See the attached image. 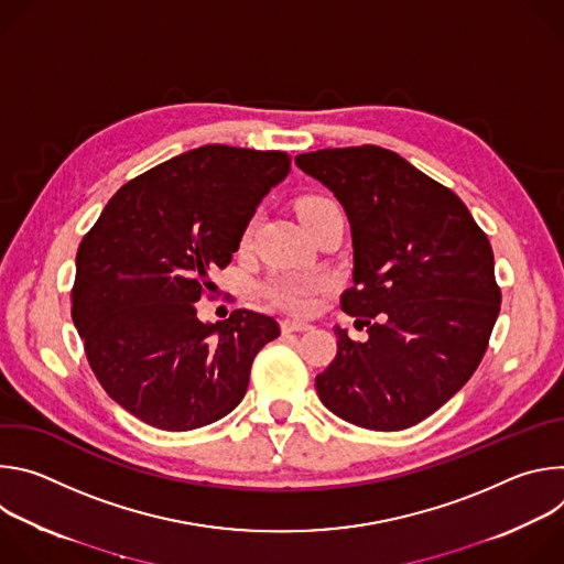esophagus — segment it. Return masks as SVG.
<instances>
[{"label": "esophagus", "instance_id": "34e87169", "mask_svg": "<svg viewBox=\"0 0 564 564\" xmlns=\"http://www.w3.org/2000/svg\"><path fill=\"white\" fill-rule=\"evenodd\" d=\"M281 330L288 335V333H307L312 330L310 324H305V321H294V318H285L281 321Z\"/></svg>", "mask_w": 564, "mask_h": 564}]
</instances>
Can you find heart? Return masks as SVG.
Wrapping results in <instances>:
<instances>
[{
	"label": "heart",
	"instance_id": "heart-1",
	"mask_svg": "<svg viewBox=\"0 0 564 564\" xmlns=\"http://www.w3.org/2000/svg\"><path fill=\"white\" fill-rule=\"evenodd\" d=\"M333 200L324 198V196H305L299 200L296 205V212H299V218H307L312 216L316 209L330 205ZM324 288V281H321L318 276L314 274H303V276H281V279H274L265 285V294L276 303L281 305L283 310H290V312H307L312 310L314 305V294Z\"/></svg>",
	"mask_w": 564,
	"mask_h": 564
}]
</instances>
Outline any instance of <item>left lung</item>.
I'll list each match as a JSON object with an SVG mask.
<instances>
[{
	"label": "left lung",
	"instance_id": "left-lung-1",
	"mask_svg": "<svg viewBox=\"0 0 564 564\" xmlns=\"http://www.w3.org/2000/svg\"><path fill=\"white\" fill-rule=\"evenodd\" d=\"M344 205L352 281L341 307L368 328L339 326L337 357L316 392L337 417L370 431L420 424L470 379L500 312L494 250L466 205L394 151L364 144L294 158Z\"/></svg>",
	"mask_w": 564,
	"mask_h": 564
}]
</instances>
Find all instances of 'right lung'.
<instances>
[{
    "label": "right lung",
    "mask_w": 564,
    "mask_h": 564,
    "mask_svg": "<svg viewBox=\"0 0 564 564\" xmlns=\"http://www.w3.org/2000/svg\"><path fill=\"white\" fill-rule=\"evenodd\" d=\"M290 155L227 144L185 151L129 181L75 257L73 324L107 394L160 431H192L246 397L272 316L234 310L218 324L196 301L227 268Z\"/></svg>",
    "instance_id": "1"
}]
</instances>
